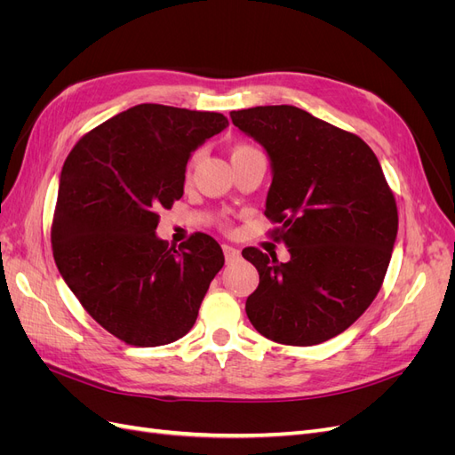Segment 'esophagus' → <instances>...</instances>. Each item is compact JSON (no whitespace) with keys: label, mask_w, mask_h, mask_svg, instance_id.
I'll list each match as a JSON object with an SVG mask.
<instances>
[{"label":"esophagus","mask_w":455,"mask_h":455,"mask_svg":"<svg viewBox=\"0 0 455 455\" xmlns=\"http://www.w3.org/2000/svg\"><path fill=\"white\" fill-rule=\"evenodd\" d=\"M224 251V256H226V261L228 264H233V261H237L241 258V252L235 249V246H229V244H224L222 246Z\"/></svg>","instance_id":"esophagus-1"}]
</instances>
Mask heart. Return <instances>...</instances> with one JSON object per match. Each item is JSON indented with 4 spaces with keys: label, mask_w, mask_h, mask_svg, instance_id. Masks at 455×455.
Here are the masks:
<instances>
[{
    "label": "heart",
    "mask_w": 455,
    "mask_h": 455,
    "mask_svg": "<svg viewBox=\"0 0 455 455\" xmlns=\"http://www.w3.org/2000/svg\"><path fill=\"white\" fill-rule=\"evenodd\" d=\"M244 149H252V148L251 146H244V144H239V146H235V148L231 149V156L237 154V151H244ZM191 164H194V161H191ZM191 164H189V167H191Z\"/></svg>",
    "instance_id": "obj_1"
}]
</instances>
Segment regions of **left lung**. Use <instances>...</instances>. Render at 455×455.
<instances>
[{
  "label": "left lung",
  "instance_id": "8db88e82",
  "mask_svg": "<svg viewBox=\"0 0 455 455\" xmlns=\"http://www.w3.org/2000/svg\"><path fill=\"white\" fill-rule=\"evenodd\" d=\"M271 163L266 216L281 224L291 259L249 246L259 273L246 315L261 336L316 346L347 330L379 292L396 241L393 191L374 151L356 134L296 106L231 112Z\"/></svg>",
  "mask_w": 455,
  "mask_h": 455
}]
</instances>
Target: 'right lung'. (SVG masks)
I'll return each mask as SVG.
<instances>
[{
    "instance_id": "right-lung-1",
    "label": "right lung",
    "mask_w": 455,
    "mask_h": 455,
    "mask_svg": "<svg viewBox=\"0 0 455 455\" xmlns=\"http://www.w3.org/2000/svg\"><path fill=\"white\" fill-rule=\"evenodd\" d=\"M226 127L222 114L139 104L85 134L64 161L54 261L85 311L129 346L186 336L224 266L206 233L176 251L156 229L159 211L184 196L191 154Z\"/></svg>"
}]
</instances>
